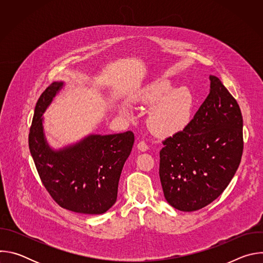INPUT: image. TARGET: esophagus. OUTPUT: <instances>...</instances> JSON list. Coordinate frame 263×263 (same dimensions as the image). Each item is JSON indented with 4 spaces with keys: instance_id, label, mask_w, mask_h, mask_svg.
Instances as JSON below:
<instances>
[{
    "instance_id": "esophagus-1",
    "label": "esophagus",
    "mask_w": 263,
    "mask_h": 263,
    "mask_svg": "<svg viewBox=\"0 0 263 263\" xmlns=\"http://www.w3.org/2000/svg\"><path fill=\"white\" fill-rule=\"evenodd\" d=\"M137 147H138V149H140L141 152H145V151H147V148H148L147 144H146L143 140H141V141H139V142H138Z\"/></svg>"
}]
</instances>
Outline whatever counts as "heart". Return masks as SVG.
<instances>
[{
	"mask_svg": "<svg viewBox=\"0 0 263 263\" xmlns=\"http://www.w3.org/2000/svg\"><path fill=\"white\" fill-rule=\"evenodd\" d=\"M173 88L167 79H157L142 87L135 101L154 105L148 114V127L155 134L170 136L182 131L192 120L195 98L187 86Z\"/></svg>",
	"mask_w": 263,
	"mask_h": 263,
	"instance_id": "1",
	"label": "heart"
}]
</instances>
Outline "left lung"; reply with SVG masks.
Here are the masks:
<instances>
[{"mask_svg": "<svg viewBox=\"0 0 263 263\" xmlns=\"http://www.w3.org/2000/svg\"><path fill=\"white\" fill-rule=\"evenodd\" d=\"M209 80V95L194 119L162 141L159 177L163 195L181 211L199 210L218 198L242 156L239 105L217 77Z\"/></svg>", "mask_w": 263, "mask_h": 263, "instance_id": "8db88e82", "label": "left lung"}]
</instances>
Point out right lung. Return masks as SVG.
Returning a JSON list of instances; mask_svg holds the SVG:
<instances>
[{
  "label": "right lung",
  "mask_w": 263,
  "mask_h": 263,
  "mask_svg": "<svg viewBox=\"0 0 263 263\" xmlns=\"http://www.w3.org/2000/svg\"><path fill=\"white\" fill-rule=\"evenodd\" d=\"M63 86L54 82L36 103L29 132V148L43 185L62 208L83 214H102L117 202L123 166L134 143L127 131L89 135L79 143L53 151L47 144L42 116Z\"/></svg>",
  "instance_id": "add662e5"
}]
</instances>
